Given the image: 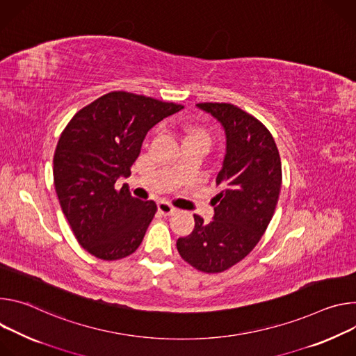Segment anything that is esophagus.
<instances>
[{
    "mask_svg": "<svg viewBox=\"0 0 356 356\" xmlns=\"http://www.w3.org/2000/svg\"><path fill=\"white\" fill-rule=\"evenodd\" d=\"M175 211L177 209L172 205H170L168 202H165V201L158 202V212H161L163 215H172Z\"/></svg>",
    "mask_w": 356,
    "mask_h": 356,
    "instance_id": "esophagus-1",
    "label": "esophagus"
}]
</instances>
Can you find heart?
<instances>
[{"mask_svg": "<svg viewBox=\"0 0 356 356\" xmlns=\"http://www.w3.org/2000/svg\"><path fill=\"white\" fill-rule=\"evenodd\" d=\"M182 137H184V141H188V140H204L209 144V134L207 130L201 129V127H182Z\"/></svg>", "mask_w": 356, "mask_h": 356, "instance_id": "obj_1", "label": "heart"}]
</instances>
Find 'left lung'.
<instances>
[{
	"label": "left lung",
	"instance_id": "1",
	"mask_svg": "<svg viewBox=\"0 0 356 356\" xmlns=\"http://www.w3.org/2000/svg\"><path fill=\"white\" fill-rule=\"evenodd\" d=\"M225 129L226 155L216 177L213 220L193 215L195 227L177 241L181 257L196 270L222 273L243 260L266 232L282 188V161L271 133L230 103H198Z\"/></svg>",
	"mask_w": 356,
	"mask_h": 356
}]
</instances>
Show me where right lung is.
Here are the masks:
<instances>
[{
	"instance_id": "1",
	"label": "right lung",
	"mask_w": 356,
	"mask_h": 356,
	"mask_svg": "<svg viewBox=\"0 0 356 356\" xmlns=\"http://www.w3.org/2000/svg\"><path fill=\"white\" fill-rule=\"evenodd\" d=\"M184 108L129 92H110L79 110L54 155V182L74 238L102 260L134 253L156 205L140 201L115 181L131 172L151 127Z\"/></svg>"
}]
</instances>
